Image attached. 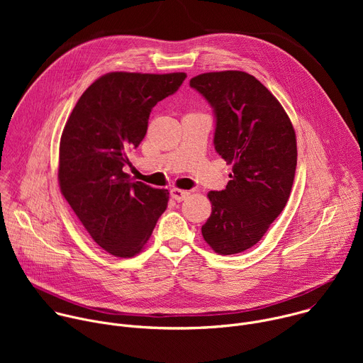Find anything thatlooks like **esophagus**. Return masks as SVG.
<instances>
[{
	"label": "esophagus",
	"mask_w": 363,
	"mask_h": 363,
	"mask_svg": "<svg viewBox=\"0 0 363 363\" xmlns=\"http://www.w3.org/2000/svg\"><path fill=\"white\" fill-rule=\"evenodd\" d=\"M188 195H189V191H184V189H178V188L171 189V196H172L177 202L184 201L185 198H188Z\"/></svg>",
	"instance_id": "obj_1"
}]
</instances>
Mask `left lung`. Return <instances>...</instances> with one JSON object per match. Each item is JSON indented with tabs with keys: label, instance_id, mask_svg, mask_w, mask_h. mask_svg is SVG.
Masks as SVG:
<instances>
[{
	"label": "left lung",
	"instance_id": "1",
	"mask_svg": "<svg viewBox=\"0 0 363 363\" xmlns=\"http://www.w3.org/2000/svg\"><path fill=\"white\" fill-rule=\"evenodd\" d=\"M189 86L213 108L216 150L233 165L225 189L208 192L213 213L202 237L218 254H237L260 241L287 203L296 133L279 100L245 72L203 73Z\"/></svg>",
	"mask_w": 363,
	"mask_h": 363
}]
</instances>
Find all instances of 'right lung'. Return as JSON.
Masks as SVG:
<instances>
[{
  "mask_svg": "<svg viewBox=\"0 0 363 363\" xmlns=\"http://www.w3.org/2000/svg\"><path fill=\"white\" fill-rule=\"evenodd\" d=\"M185 73L115 72L99 77L77 100L60 140L59 181L91 238L116 257H133L168 206L155 189L123 172L128 155L147 130L152 108L174 94Z\"/></svg>",
  "mask_w": 363,
  "mask_h": 363,
  "instance_id": "right-lung-1",
  "label": "right lung"
}]
</instances>
